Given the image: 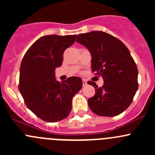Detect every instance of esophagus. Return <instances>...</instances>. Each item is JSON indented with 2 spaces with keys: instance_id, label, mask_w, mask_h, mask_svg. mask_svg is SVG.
Listing matches in <instances>:
<instances>
[{
  "instance_id": "1",
  "label": "esophagus",
  "mask_w": 155,
  "mask_h": 155,
  "mask_svg": "<svg viewBox=\"0 0 155 155\" xmlns=\"http://www.w3.org/2000/svg\"><path fill=\"white\" fill-rule=\"evenodd\" d=\"M82 85H83V87H85V86H86L87 85V82L85 80H82Z\"/></svg>"
}]
</instances>
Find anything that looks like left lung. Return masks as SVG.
I'll return each mask as SVG.
<instances>
[{"label":"left lung","mask_w":155,"mask_h":155,"mask_svg":"<svg viewBox=\"0 0 155 155\" xmlns=\"http://www.w3.org/2000/svg\"><path fill=\"white\" fill-rule=\"evenodd\" d=\"M76 42L91 54L92 72L102 76L98 87L91 81L95 94L87 101L91 110L100 116H116L126 110L138 89V70L129 50L121 40L104 31L78 35Z\"/></svg>","instance_id":"8db88e82"}]
</instances>
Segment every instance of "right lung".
<instances>
[{"label":"right lung","instance_id":"1","mask_svg":"<svg viewBox=\"0 0 155 155\" xmlns=\"http://www.w3.org/2000/svg\"><path fill=\"white\" fill-rule=\"evenodd\" d=\"M77 35H46L33 43L20 66L18 89L26 106L47 122L61 121L72 109V99L82 87L80 78L58 82L55 68L61 66L65 49Z\"/></svg>","mask_w":155,"mask_h":155}]
</instances>
